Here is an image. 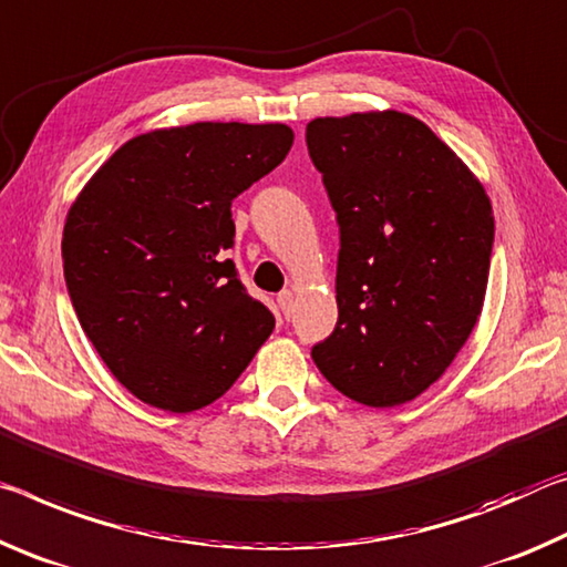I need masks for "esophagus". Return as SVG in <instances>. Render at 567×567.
I'll return each instance as SVG.
<instances>
[{
  "label": "esophagus",
  "instance_id": "obj_1",
  "mask_svg": "<svg viewBox=\"0 0 567 567\" xmlns=\"http://www.w3.org/2000/svg\"><path fill=\"white\" fill-rule=\"evenodd\" d=\"M278 309H281L284 319H291V313H293V293L291 291H284L281 296H278Z\"/></svg>",
  "mask_w": 567,
  "mask_h": 567
}]
</instances>
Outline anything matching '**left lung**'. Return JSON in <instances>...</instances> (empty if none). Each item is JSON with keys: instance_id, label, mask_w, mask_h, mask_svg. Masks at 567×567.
<instances>
[{"instance_id": "left-lung-1", "label": "left lung", "mask_w": 567, "mask_h": 567, "mask_svg": "<svg viewBox=\"0 0 567 567\" xmlns=\"http://www.w3.org/2000/svg\"><path fill=\"white\" fill-rule=\"evenodd\" d=\"M306 145L341 230L339 321L311 357L359 404L412 402L480 319L493 206L457 153L399 110L317 117Z\"/></svg>"}]
</instances>
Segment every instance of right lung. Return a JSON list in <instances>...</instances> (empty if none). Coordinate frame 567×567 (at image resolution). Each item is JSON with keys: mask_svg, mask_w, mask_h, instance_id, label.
I'll return each mask as SVG.
<instances>
[{"mask_svg": "<svg viewBox=\"0 0 567 567\" xmlns=\"http://www.w3.org/2000/svg\"><path fill=\"white\" fill-rule=\"evenodd\" d=\"M284 123H193L120 145L62 234L64 281L100 359L141 402L185 414L234 386L274 313L226 258L230 203L289 155Z\"/></svg>", "mask_w": 567, "mask_h": 567, "instance_id": "right-lung-1", "label": "right lung"}]
</instances>
